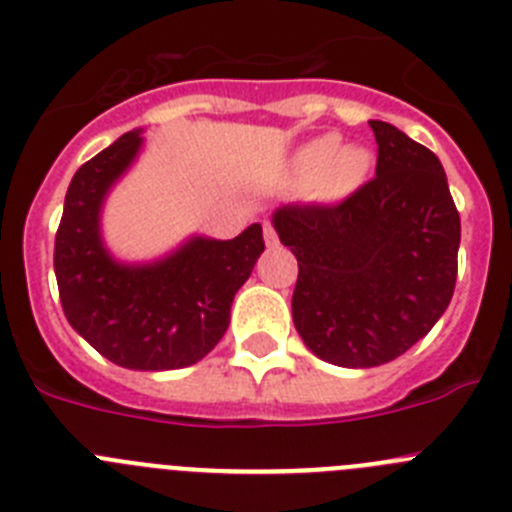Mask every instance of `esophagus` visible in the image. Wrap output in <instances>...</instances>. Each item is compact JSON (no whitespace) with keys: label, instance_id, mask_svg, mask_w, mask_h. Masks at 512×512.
<instances>
[{"label":"esophagus","instance_id":"esophagus-1","mask_svg":"<svg viewBox=\"0 0 512 512\" xmlns=\"http://www.w3.org/2000/svg\"><path fill=\"white\" fill-rule=\"evenodd\" d=\"M262 229H265V245L267 247L278 245V232H275V227H272L270 222H265V227H262Z\"/></svg>","mask_w":512,"mask_h":512}]
</instances>
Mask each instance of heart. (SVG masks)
Instances as JSON below:
<instances>
[{"label": "heart", "mask_w": 512, "mask_h": 512, "mask_svg": "<svg viewBox=\"0 0 512 512\" xmlns=\"http://www.w3.org/2000/svg\"><path fill=\"white\" fill-rule=\"evenodd\" d=\"M371 169V154L364 146H341L336 133H323L290 156L285 181L298 191L313 189L315 197L338 202L364 184Z\"/></svg>", "instance_id": "b5f03b06"}]
</instances>
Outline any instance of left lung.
<instances>
[{
    "label": "left lung",
    "mask_w": 512,
    "mask_h": 512,
    "mask_svg": "<svg viewBox=\"0 0 512 512\" xmlns=\"http://www.w3.org/2000/svg\"><path fill=\"white\" fill-rule=\"evenodd\" d=\"M376 176L336 207L288 204L272 227L298 257L293 323L343 369L394 361L432 331L457 280L460 214L437 156L384 121Z\"/></svg>",
    "instance_id": "left-lung-1"
}]
</instances>
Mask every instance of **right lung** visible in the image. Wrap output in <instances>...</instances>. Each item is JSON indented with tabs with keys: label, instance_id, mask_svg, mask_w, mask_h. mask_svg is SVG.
<instances>
[{
	"label": "right lung",
	"instance_id": "1",
	"mask_svg": "<svg viewBox=\"0 0 512 512\" xmlns=\"http://www.w3.org/2000/svg\"><path fill=\"white\" fill-rule=\"evenodd\" d=\"M141 128L75 171L55 237V278L70 326L113 364L171 371L222 341L229 308L265 250L260 224L234 240L191 234L148 262H123L103 240V207L136 164Z\"/></svg>",
	"mask_w": 512,
	"mask_h": 512
}]
</instances>
